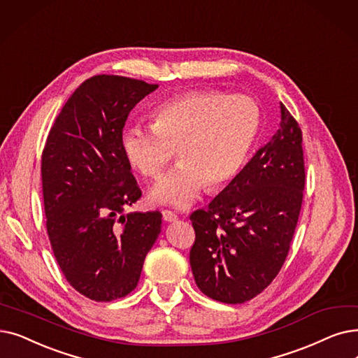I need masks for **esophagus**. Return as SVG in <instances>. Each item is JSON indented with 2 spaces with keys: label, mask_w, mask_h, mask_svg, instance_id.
<instances>
[{
  "label": "esophagus",
  "mask_w": 358,
  "mask_h": 358,
  "mask_svg": "<svg viewBox=\"0 0 358 358\" xmlns=\"http://www.w3.org/2000/svg\"><path fill=\"white\" fill-rule=\"evenodd\" d=\"M162 217H164V221H165V222H174V221H177V220H178L177 213H174L173 210H168V209L162 210Z\"/></svg>",
  "instance_id": "esophagus-1"
}]
</instances>
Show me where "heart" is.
Listing matches in <instances>:
<instances>
[{"mask_svg": "<svg viewBox=\"0 0 358 358\" xmlns=\"http://www.w3.org/2000/svg\"><path fill=\"white\" fill-rule=\"evenodd\" d=\"M150 127L127 126L121 149L146 178H158L177 152L180 164L159 180L152 200L176 208L192 205L206 185L215 190L234 180L260 129L259 105L245 95L192 90L150 111Z\"/></svg>", "mask_w": 358, "mask_h": 358, "instance_id": "b5f03b06", "label": "heart"}]
</instances>
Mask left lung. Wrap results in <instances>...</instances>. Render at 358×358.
Returning a JSON list of instances; mask_svg holds the SVG:
<instances>
[{
	"instance_id": "1",
	"label": "left lung",
	"mask_w": 358,
	"mask_h": 358,
	"mask_svg": "<svg viewBox=\"0 0 358 358\" xmlns=\"http://www.w3.org/2000/svg\"><path fill=\"white\" fill-rule=\"evenodd\" d=\"M299 122L281 103V122L237 177L192 213L190 266L208 297L240 304L281 271L303 203L304 157Z\"/></svg>"
}]
</instances>
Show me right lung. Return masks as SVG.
Instances as JSON below:
<instances>
[{"instance_id": "add662e5", "label": "right lung", "mask_w": 358, "mask_h": 358, "mask_svg": "<svg viewBox=\"0 0 358 358\" xmlns=\"http://www.w3.org/2000/svg\"><path fill=\"white\" fill-rule=\"evenodd\" d=\"M158 85L99 74L74 90L42 152L46 231L69 284L95 301L130 294L162 213L122 210L142 190L121 149L130 111Z\"/></svg>"}]
</instances>
